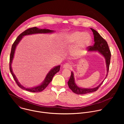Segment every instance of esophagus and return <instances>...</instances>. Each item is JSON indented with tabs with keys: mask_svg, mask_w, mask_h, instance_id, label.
I'll list each match as a JSON object with an SVG mask.
<instances>
[{
	"mask_svg": "<svg viewBox=\"0 0 124 124\" xmlns=\"http://www.w3.org/2000/svg\"><path fill=\"white\" fill-rule=\"evenodd\" d=\"M63 68L64 69H69L70 67V66L69 64L68 63H65V64H64L62 66Z\"/></svg>",
	"mask_w": 124,
	"mask_h": 124,
	"instance_id": "1",
	"label": "esophagus"
}]
</instances>
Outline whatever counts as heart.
Masks as SVG:
<instances>
[{
	"mask_svg": "<svg viewBox=\"0 0 124 124\" xmlns=\"http://www.w3.org/2000/svg\"><path fill=\"white\" fill-rule=\"evenodd\" d=\"M92 39L90 34L83 31H75L65 35L63 44L65 46H71L74 45L71 54L75 57L82 55L85 49L92 43Z\"/></svg>",
	"mask_w": 124,
	"mask_h": 124,
	"instance_id": "1",
	"label": "heart"
}]
</instances>
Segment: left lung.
<instances>
[{"mask_svg":"<svg viewBox=\"0 0 124 124\" xmlns=\"http://www.w3.org/2000/svg\"><path fill=\"white\" fill-rule=\"evenodd\" d=\"M91 29L93 33L95 43L93 46H89L88 47V51L89 52H98L99 54L103 56L105 60L107 73L104 79L98 86L92 88H85L80 87L77 85L75 82L74 73L71 72V75H70L69 80L68 82V84L70 90L74 93L78 95L85 94L96 91L100 86L102 84L104 79L108 76V73L111 58V53L109 49L108 44L107 41L101 36L97 31L91 28Z\"/></svg>","mask_w":124,"mask_h":124,"instance_id":"obj_1","label":"left lung"}]
</instances>
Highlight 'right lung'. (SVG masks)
<instances>
[{
  "mask_svg": "<svg viewBox=\"0 0 124 124\" xmlns=\"http://www.w3.org/2000/svg\"><path fill=\"white\" fill-rule=\"evenodd\" d=\"M55 31L51 30L48 29L44 28V29H40L39 28H37L36 27H34L32 28H30L29 29H27V30H25L24 32H23L22 33H21L19 36L17 37L14 43H13L12 48H11V51L10 54V63H9V67H10V72L16 82L17 85L19 86L22 89L26 90L27 91L32 92H40L42 91H43L45 88L47 87V86L48 85V84L51 81L53 77L59 71L60 65L55 66L54 68L51 69L49 72L47 73L46 75L44 80L39 85L35 86L33 87H29L27 88L25 86H23L17 80L16 78V76L14 74L13 72V70L12 68V64L13 62V60L14 57V54L15 50L16 49V47L19 44L21 40L23 39V36H26V35H32V34H48V33H52L54 32Z\"/></svg>",
  "mask_w": 124,
  "mask_h": 124,
  "instance_id": "obj_1",
  "label": "right lung"
}]
</instances>
